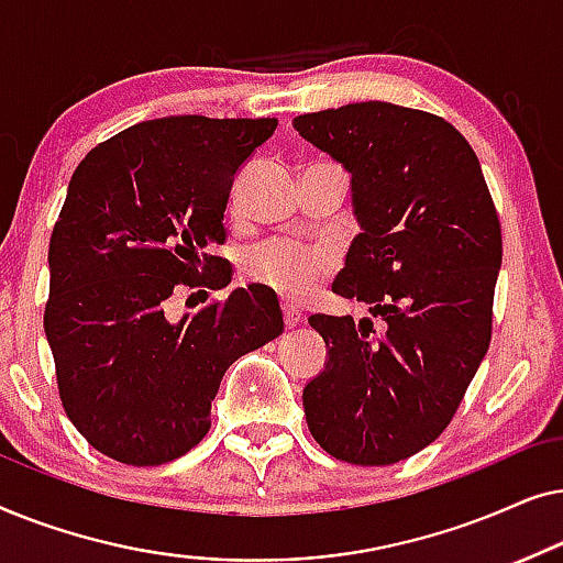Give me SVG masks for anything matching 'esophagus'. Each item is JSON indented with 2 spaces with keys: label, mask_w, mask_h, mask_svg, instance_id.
Returning <instances> with one entry per match:
<instances>
[{
  "label": "esophagus",
  "mask_w": 563,
  "mask_h": 563,
  "mask_svg": "<svg viewBox=\"0 0 563 563\" xmlns=\"http://www.w3.org/2000/svg\"><path fill=\"white\" fill-rule=\"evenodd\" d=\"M282 314H284V325L287 328H295L299 325V320H302V312L291 305H282Z\"/></svg>",
  "instance_id": "34e87169"
}]
</instances>
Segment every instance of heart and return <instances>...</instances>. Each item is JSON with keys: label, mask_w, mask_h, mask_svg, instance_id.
I'll return each mask as SVG.
<instances>
[{"label": "heart", "mask_w": 563, "mask_h": 563, "mask_svg": "<svg viewBox=\"0 0 563 563\" xmlns=\"http://www.w3.org/2000/svg\"><path fill=\"white\" fill-rule=\"evenodd\" d=\"M328 266L330 256L325 251L276 241L253 253L245 274L253 284H261L284 299H305Z\"/></svg>", "instance_id": "obj_1"}]
</instances>
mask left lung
Instances as JSON below:
<instances>
[{
	"label": "left lung",
	"mask_w": 563,
	"mask_h": 563,
	"mask_svg": "<svg viewBox=\"0 0 563 563\" xmlns=\"http://www.w3.org/2000/svg\"><path fill=\"white\" fill-rule=\"evenodd\" d=\"M291 125L351 174L361 233L333 291L387 322L368 338L351 314H312L328 358L305 384L307 428L349 464H397L443 433L489 349L497 210L472 145L435 114L356 102Z\"/></svg>",
	"instance_id": "left-lung-1"
}]
</instances>
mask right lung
Listing matches in <instances>:
<instances>
[{"mask_svg":"<svg viewBox=\"0 0 563 563\" xmlns=\"http://www.w3.org/2000/svg\"><path fill=\"white\" fill-rule=\"evenodd\" d=\"M274 130V118L145 120L91 148L68 181L45 338L68 420L120 464L158 466L195 449L228 366L284 330L261 284L181 320L166 314L174 291L230 284L205 251L225 241L235 174Z\"/></svg>","mask_w":563,"mask_h":563,"instance_id":"add662e5","label":"right lung"}]
</instances>
